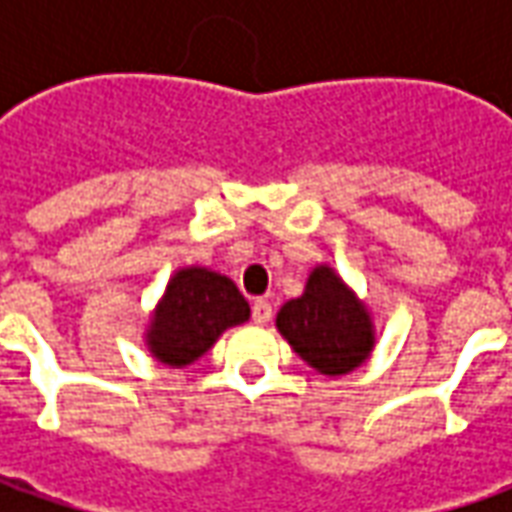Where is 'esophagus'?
<instances>
[{"label": "esophagus", "mask_w": 512, "mask_h": 512, "mask_svg": "<svg viewBox=\"0 0 512 512\" xmlns=\"http://www.w3.org/2000/svg\"><path fill=\"white\" fill-rule=\"evenodd\" d=\"M252 321H255L257 326H266V323L271 321V304H268L266 299H257L255 304H252Z\"/></svg>", "instance_id": "esophagus-1"}]
</instances>
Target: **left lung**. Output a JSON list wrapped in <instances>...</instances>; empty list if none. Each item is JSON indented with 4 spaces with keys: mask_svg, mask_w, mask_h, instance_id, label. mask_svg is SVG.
Listing matches in <instances>:
<instances>
[{
    "mask_svg": "<svg viewBox=\"0 0 512 512\" xmlns=\"http://www.w3.org/2000/svg\"><path fill=\"white\" fill-rule=\"evenodd\" d=\"M279 334L323 376H345L373 354L376 329L365 301L334 268L315 266L299 299L277 312Z\"/></svg>",
    "mask_w": 512,
    "mask_h": 512,
    "instance_id": "1",
    "label": "left lung"
}]
</instances>
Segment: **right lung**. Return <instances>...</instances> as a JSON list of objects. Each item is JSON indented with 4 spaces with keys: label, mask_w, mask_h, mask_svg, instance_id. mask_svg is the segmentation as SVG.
Returning <instances> with one entry per match:
<instances>
[{
    "label": "right lung",
    "mask_w": 512,
    "mask_h": 512,
    "mask_svg": "<svg viewBox=\"0 0 512 512\" xmlns=\"http://www.w3.org/2000/svg\"><path fill=\"white\" fill-rule=\"evenodd\" d=\"M249 321V301L233 279L211 268H180L150 315L145 345L158 362L186 367L211 351L219 334Z\"/></svg>",
    "instance_id": "obj_1"
}]
</instances>
